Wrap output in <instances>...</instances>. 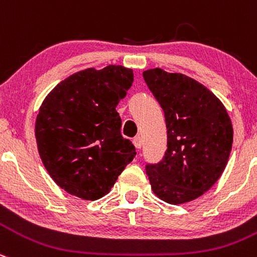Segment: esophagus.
<instances>
[{"label": "esophagus", "mask_w": 257, "mask_h": 257, "mask_svg": "<svg viewBox=\"0 0 257 257\" xmlns=\"http://www.w3.org/2000/svg\"><path fill=\"white\" fill-rule=\"evenodd\" d=\"M133 145H134V147H136V148H141V147H142V145H143L142 138H141L140 136L134 137V138H133Z\"/></svg>", "instance_id": "34e87169"}]
</instances>
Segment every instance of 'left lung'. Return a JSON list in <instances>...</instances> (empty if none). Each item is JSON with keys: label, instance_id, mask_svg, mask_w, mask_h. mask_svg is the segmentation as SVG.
Instances as JSON below:
<instances>
[{"label": "left lung", "instance_id": "1", "mask_svg": "<svg viewBox=\"0 0 257 257\" xmlns=\"http://www.w3.org/2000/svg\"><path fill=\"white\" fill-rule=\"evenodd\" d=\"M143 78L165 112L167 150L147 165L153 193L169 204H184L209 190L222 176L233 143V126L217 96L183 73L147 69Z\"/></svg>", "mask_w": 257, "mask_h": 257}]
</instances>
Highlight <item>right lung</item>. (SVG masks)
Instances as JSON below:
<instances>
[{
  "label": "right lung",
  "mask_w": 257,
  "mask_h": 257,
  "mask_svg": "<svg viewBox=\"0 0 257 257\" xmlns=\"http://www.w3.org/2000/svg\"><path fill=\"white\" fill-rule=\"evenodd\" d=\"M133 80V71L123 66L87 68L45 96L35 120L38 151L48 174L68 194L102 198L136 156L120 134L116 111Z\"/></svg>",
  "instance_id": "obj_1"
}]
</instances>
